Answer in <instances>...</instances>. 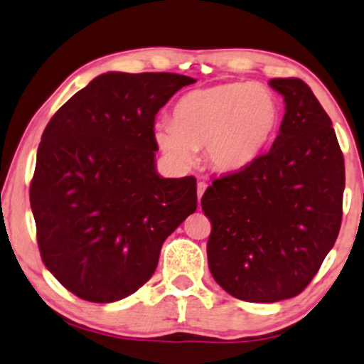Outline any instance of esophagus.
<instances>
[{"instance_id": "1", "label": "esophagus", "mask_w": 364, "mask_h": 364, "mask_svg": "<svg viewBox=\"0 0 364 364\" xmlns=\"http://www.w3.org/2000/svg\"><path fill=\"white\" fill-rule=\"evenodd\" d=\"M206 188H208V183H205V181H200V183H198V201L201 200L203 193L206 191Z\"/></svg>"}]
</instances>
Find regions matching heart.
I'll list each match as a JSON object with an SVG mask.
<instances>
[{
	"label": "heart",
	"mask_w": 364,
	"mask_h": 364,
	"mask_svg": "<svg viewBox=\"0 0 364 364\" xmlns=\"http://www.w3.org/2000/svg\"><path fill=\"white\" fill-rule=\"evenodd\" d=\"M281 105L268 86L223 83L193 90L176 101L173 121L154 124L159 149L179 166L195 161L205 146L206 161L218 171H238L255 161L278 129Z\"/></svg>",
	"instance_id": "1"
}]
</instances>
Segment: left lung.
<instances>
[{
  "instance_id": "1",
  "label": "left lung",
  "mask_w": 364,
  "mask_h": 364,
  "mask_svg": "<svg viewBox=\"0 0 364 364\" xmlns=\"http://www.w3.org/2000/svg\"><path fill=\"white\" fill-rule=\"evenodd\" d=\"M284 118L266 154L213 179L201 198L211 221L208 264L231 296L274 303L311 283L338 238L345 159L333 123L299 77H274Z\"/></svg>"
}]
</instances>
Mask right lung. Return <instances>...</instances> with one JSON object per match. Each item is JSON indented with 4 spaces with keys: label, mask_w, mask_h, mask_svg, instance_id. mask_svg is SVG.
Masks as SVG:
<instances>
[{
    "label": "right lung",
    "mask_w": 364,
    "mask_h": 364,
    "mask_svg": "<svg viewBox=\"0 0 364 364\" xmlns=\"http://www.w3.org/2000/svg\"><path fill=\"white\" fill-rule=\"evenodd\" d=\"M174 73H105L46 124L30 201L41 259L68 291L113 303L138 291L164 240L196 211V178L156 173L154 116L193 85Z\"/></svg>",
    "instance_id": "add662e5"
}]
</instances>
